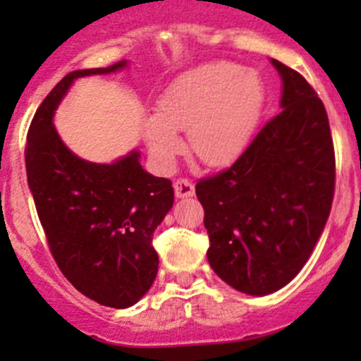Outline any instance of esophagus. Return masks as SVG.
I'll return each instance as SVG.
<instances>
[{
	"mask_svg": "<svg viewBox=\"0 0 361 361\" xmlns=\"http://www.w3.org/2000/svg\"><path fill=\"white\" fill-rule=\"evenodd\" d=\"M194 192V183L190 180H187V178H178L174 181V194H176V197H192Z\"/></svg>",
	"mask_w": 361,
	"mask_h": 361,
	"instance_id": "obj_1",
	"label": "esophagus"
}]
</instances>
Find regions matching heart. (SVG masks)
Instances as JSON below:
<instances>
[{"label":"heart","instance_id":"obj_1","mask_svg":"<svg viewBox=\"0 0 361 361\" xmlns=\"http://www.w3.org/2000/svg\"><path fill=\"white\" fill-rule=\"evenodd\" d=\"M265 92L253 71L214 63L178 76L157 101V115L145 122V137L162 167L183 150L178 136L188 133L194 155L209 167L227 166L248 147Z\"/></svg>","mask_w":361,"mask_h":361}]
</instances>
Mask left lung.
<instances>
[{
    "mask_svg": "<svg viewBox=\"0 0 361 361\" xmlns=\"http://www.w3.org/2000/svg\"><path fill=\"white\" fill-rule=\"evenodd\" d=\"M272 64L283 78V110L231 167L195 185L209 238L207 262L248 295L276 292L300 272L336 190V152L322 99L300 73L276 59Z\"/></svg>",
    "mask_w": 361,
    "mask_h": 361,
    "instance_id": "obj_1",
    "label": "left lung"
}]
</instances>
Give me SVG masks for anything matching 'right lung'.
I'll return each mask as SVG.
<instances>
[{"label": "right lung", "instance_id": "right-lung-1", "mask_svg": "<svg viewBox=\"0 0 361 361\" xmlns=\"http://www.w3.org/2000/svg\"><path fill=\"white\" fill-rule=\"evenodd\" d=\"M126 66L80 69L43 99L27 130L25 171L50 253L66 279L97 304L123 309L150 290L159 269L154 232L173 207L171 180L141 167L140 152L113 164L76 157L52 123L73 80Z\"/></svg>", "mask_w": 361, "mask_h": 361}]
</instances>
